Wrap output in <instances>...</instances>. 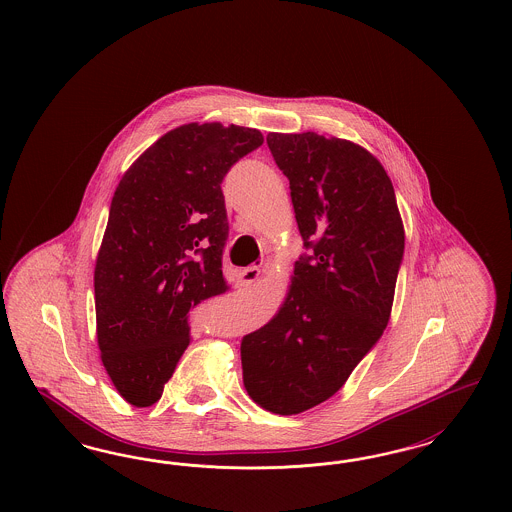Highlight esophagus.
Segmentation results:
<instances>
[{
    "instance_id": "esophagus-1",
    "label": "esophagus",
    "mask_w": 512,
    "mask_h": 512,
    "mask_svg": "<svg viewBox=\"0 0 512 512\" xmlns=\"http://www.w3.org/2000/svg\"><path fill=\"white\" fill-rule=\"evenodd\" d=\"M259 274H261V265H251V267L244 268V270L238 272V282L242 286H249V284H253L259 278Z\"/></svg>"
}]
</instances>
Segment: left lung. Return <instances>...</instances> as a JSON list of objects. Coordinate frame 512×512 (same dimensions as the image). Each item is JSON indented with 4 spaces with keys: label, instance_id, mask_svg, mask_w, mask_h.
Returning <instances> with one entry per match:
<instances>
[{
    "label": "left lung",
    "instance_id": "left-lung-1",
    "mask_svg": "<svg viewBox=\"0 0 512 512\" xmlns=\"http://www.w3.org/2000/svg\"><path fill=\"white\" fill-rule=\"evenodd\" d=\"M267 144L309 255L278 313L242 340L244 386L270 413L299 414L340 390L384 334L405 230L390 176L365 147L317 132H270Z\"/></svg>",
    "mask_w": 512,
    "mask_h": 512
}]
</instances>
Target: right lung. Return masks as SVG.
Listing matches in <instances>:
<instances>
[{
	"instance_id": "add662e5",
	"label": "right lung",
	"mask_w": 512,
	"mask_h": 512,
	"mask_svg": "<svg viewBox=\"0 0 512 512\" xmlns=\"http://www.w3.org/2000/svg\"><path fill=\"white\" fill-rule=\"evenodd\" d=\"M257 128L190 122L161 136L115 190L94 290L101 363L122 399L151 407L190 345V311L228 290L220 184L261 146Z\"/></svg>"
}]
</instances>
